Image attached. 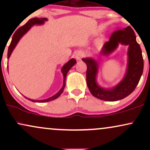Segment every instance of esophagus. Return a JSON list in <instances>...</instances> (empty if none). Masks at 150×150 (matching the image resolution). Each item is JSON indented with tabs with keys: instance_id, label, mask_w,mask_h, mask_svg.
<instances>
[{
	"instance_id": "1",
	"label": "esophagus",
	"mask_w": 150,
	"mask_h": 150,
	"mask_svg": "<svg viewBox=\"0 0 150 150\" xmlns=\"http://www.w3.org/2000/svg\"><path fill=\"white\" fill-rule=\"evenodd\" d=\"M82 56H83L82 53H81L80 51H77V52L75 53V58H76V60L79 61V60H80L81 58L82 57Z\"/></svg>"
}]
</instances>
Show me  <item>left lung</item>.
<instances>
[{
  "label": "left lung",
  "instance_id": "8db88e82",
  "mask_svg": "<svg viewBox=\"0 0 150 150\" xmlns=\"http://www.w3.org/2000/svg\"><path fill=\"white\" fill-rule=\"evenodd\" d=\"M119 44L129 46L128 68L124 78L113 88L107 89L99 87L96 81L98 72L97 62L91 58H82V61L85 62L87 67L86 75L87 87L94 97L101 100L115 101L128 97L135 90L142 75L144 61L142 50L136 41L135 32L130 26L113 32L109 41L104 44L101 53L110 54Z\"/></svg>",
  "mask_w": 150,
  "mask_h": 150
}]
</instances>
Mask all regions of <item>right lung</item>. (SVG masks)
Returning a JSON list of instances; mask_svg holds the SVG:
<instances>
[{
    "label": "right lung",
    "mask_w": 150,
    "mask_h": 150,
    "mask_svg": "<svg viewBox=\"0 0 150 150\" xmlns=\"http://www.w3.org/2000/svg\"><path fill=\"white\" fill-rule=\"evenodd\" d=\"M46 20H47V19L46 18L39 19V18H35L33 19H31V20H29V21L27 22L25 25L22 26V27H20V28H18V30L15 31L14 34H13V37H12L11 43H10L9 47H8V58H10V55H11L12 52H13V51L14 50L15 46H16L17 44H18V43L19 41H20V39H21L22 37H23V35H25V34L30 30V28L32 27V26H34L35 25H43V24L44 23V21H46ZM75 63H76V61H75V59L72 58V59H70V61L68 62V63H65V64L63 66V68H62V69H61V71H62V73H63V87H62V88L61 89H60L59 92H58V93H56L55 95H53V97H51L50 98H48V99H43V100H34V99H29V98L25 97L26 99H27L28 100H30V101H33V102H39V103L47 102V101H52V100H54V99H57V98L62 94L63 89H64V88H65V80H66L67 74H68V71L70 70V68H71L72 67H73V65L75 64Z\"/></svg>",
    "instance_id": "right-lung-1"
}]
</instances>
